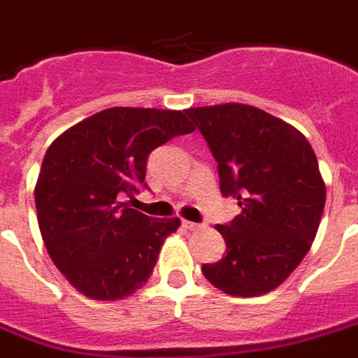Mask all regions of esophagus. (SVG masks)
<instances>
[{"label":"esophagus","instance_id":"1","mask_svg":"<svg viewBox=\"0 0 358 358\" xmlns=\"http://www.w3.org/2000/svg\"><path fill=\"white\" fill-rule=\"evenodd\" d=\"M182 228L188 229V231H198V229H201V228H203V226H201V224L188 222V220H182Z\"/></svg>","mask_w":358,"mask_h":358}]
</instances>
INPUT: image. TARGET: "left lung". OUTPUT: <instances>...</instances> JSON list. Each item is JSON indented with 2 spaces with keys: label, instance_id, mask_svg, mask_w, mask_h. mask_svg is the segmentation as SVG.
I'll return each instance as SVG.
<instances>
[{
  "label": "left lung",
  "instance_id": "obj_1",
  "mask_svg": "<svg viewBox=\"0 0 358 358\" xmlns=\"http://www.w3.org/2000/svg\"><path fill=\"white\" fill-rule=\"evenodd\" d=\"M218 162L220 192L241 215L217 229L226 256L205 263L210 284L234 297L273 292L303 262L325 207V182L312 145L295 127L256 106L226 102L188 108Z\"/></svg>",
  "mask_w": 358,
  "mask_h": 358
}]
</instances>
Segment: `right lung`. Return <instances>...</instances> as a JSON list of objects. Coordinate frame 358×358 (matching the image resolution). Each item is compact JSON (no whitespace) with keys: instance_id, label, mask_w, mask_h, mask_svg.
Masks as SVG:
<instances>
[{"instance_id":"obj_1","label":"right lung","mask_w":358,"mask_h":358,"mask_svg":"<svg viewBox=\"0 0 358 358\" xmlns=\"http://www.w3.org/2000/svg\"><path fill=\"white\" fill-rule=\"evenodd\" d=\"M194 130L181 110L119 106L52 141L35 185L38 228L55 267L82 295L119 301L153 274L181 220H157L119 199L145 187L153 149Z\"/></svg>"}]
</instances>
